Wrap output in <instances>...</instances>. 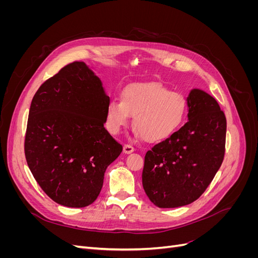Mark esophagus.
Wrapping results in <instances>:
<instances>
[{"label":"esophagus","instance_id":"obj_1","mask_svg":"<svg viewBox=\"0 0 258 258\" xmlns=\"http://www.w3.org/2000/svg\"><path fill=\"white\" fill-rule=\"evenodd\" d=\"M132 152H135V147L130 145V144H124L123 145V153L124 154H130Z\"/></svg>","mask_w":258,"mask_h":258}]
</instances>
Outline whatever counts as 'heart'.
<instances>
[{
	"label": "heart",
	"instance_id": "b5f03b06",
	"mask_svg": "<svg viewBox=\"0 0 258 258\" xmlns=\"http://www.w3.org/2000/svg\"><path fill=\"white\" fill-rule=\"evenodd\" d=\"M187 113V101L182 93L170 91L159 83H137L126 86L120 100L106 105L105 123L113 135L127 124L130 114L132 126L146 142L169 138L181 127Z\"/></svg>",
	"mask_w": 258,
	"mask_h": 258
}]
</instances>
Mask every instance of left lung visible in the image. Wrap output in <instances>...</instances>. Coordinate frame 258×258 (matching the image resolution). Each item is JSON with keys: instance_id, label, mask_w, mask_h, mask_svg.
Instances as JSON below:
<instances>
[{"instance_id": "obj_1", "label": "left lung", "mask_w": 258, "mask_h": 258, "mask_svg": "<svg viewBox=\"0 0 258 258\" xmlns=\"http://www.w3.org/2000/svg\"><path fill=\"white\" fill-rule=\"evenodd\" d=\"M187 105L188 121L144 157L143 188L158 208L183 207L197 200L224 159L226 117L216 100L194 89Z\"/></svg>"}]
</instances>
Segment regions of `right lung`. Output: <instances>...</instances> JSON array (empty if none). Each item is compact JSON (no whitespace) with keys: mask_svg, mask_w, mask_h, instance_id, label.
Instances as JSON below:
<instances>
[{"mask_svg":"<svg viewBox=\"0 0 258 258\" xmlns=\"http://www.w3.org/2000/svg\"><path fill=\"white\" fill-rule=\"evenodd\" d=\"M110 97L83 61L45 81L31 102L25 137L29 169L54 202L91 205L122 146L104 128Z\"/></svg>","mask_w":258,"mask_h":258,"instance_id":"add662e5","label":"right lung"}]
</instances>
